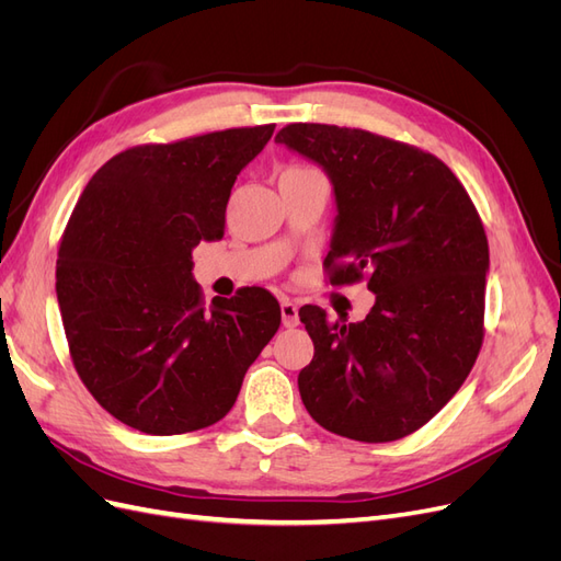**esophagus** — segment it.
I'll return each instance as SVG.
<instances>
[{"label": "esophagus", "instance_id": "1", "mask_svg": "<svg viewBox=\"0 0 561 561\" xmlns=\"http://www.w3.org/2000/svg\"><path fill=\"white\" fill-rule=\"evenodd\" d=\"M280 316H283V325L285 328H297L299 325V307L293 299H283L280 301Z\"/></svg>", "mask_w": 561, "mask_h": 561}]
</instances>
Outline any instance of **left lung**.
<instances>
[{"mask_svg": "<svg viewBox=\"0 0 561 561\" xmlns=\"http://www.w3.org/2000/svg\"><path fill=\"white\" fill-rule=\"evenodd\" d=\"M276 142L318 163L336 217L325 257L332 285L367 276L360 322L299 309L313 360L299 396L322 428L393 443L428 423L478 360L489 243L463 184L437 157L360 128L290 124Z\"/></svg>", "mask_w": 561, "mask_h": 561, "instance_id": "obj_1", "label": "left lung"}]
</instances>
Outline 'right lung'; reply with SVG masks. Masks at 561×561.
I'll return each instance as SVG.
<instances>
[{
    "label": "right lung",
    "instance_id": "add662e5",
    "mask_svg": "<svg viewBox=\"0 0 561 561\" xmlns=\"http://www.w3.org/2000/svg\"><path fill=\"white\" fill-rule=\"evenodd\" d=\"M276 124L140 145L89 180L65 227L56 295L77 375L147 435L213 426L280 325L264 287L203 304L192 250L225 236L231 186Z\"/></svg>",
    "mask_w": 561,
    "mask_h": 561
}]
</instances>
